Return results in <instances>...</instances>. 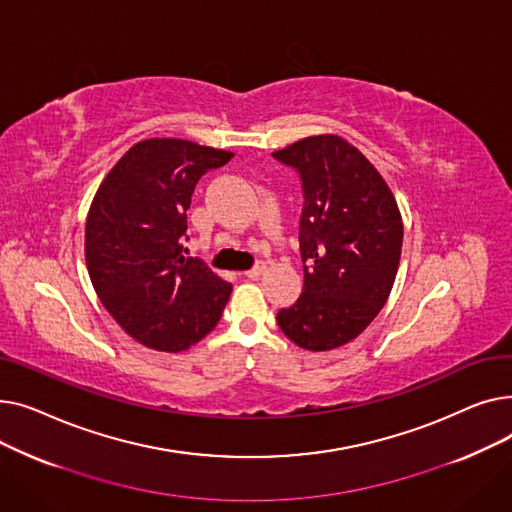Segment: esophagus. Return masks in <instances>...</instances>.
<instances>
[{
	"mask_svg": "<svg viewBox=\"0 0 512 512\" xmlns=\"http://www.w3.org/2000/svg\"><path fill=\"white\" fill-rule=\"evenodd\" d=\"M263 272H265V263H263V261H257V263L251 267L249 272H245V276H247V278H251V280H257Z\"/></svg>",
	"mask_w": 512,
	"mask_h": 512,
	"instance_id": "34e87169",
	"label": "esophagus"
}]
</instances>
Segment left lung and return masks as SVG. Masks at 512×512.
Segmentation results:
<instances>
[{
	"instance_id": "1",
	"label": "left lung",
	"mask_w": 512,
	"mask_h": 512,
	"mask_svg": "<svg viewBox=\"0 0 512 512\" xmlns=\"http://www.w3.org/2000/svg\"><path fill=\"white\" fill-rule=\"evenodd\" d=\"M301 178L299 247L305 284L280 309V330L307 351L357 338L386 305L398 272L402 220L394 195L367 157L336 134L272 153Z\"/></svg>"
}]
</instances>
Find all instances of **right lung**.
Here are the masks:
<instances>
[{"label": "right lung", "instance_id": "obj_1", "mask_svg": "<svg viewBox=\"0 0 512 512\" xmlns=\"http://www.w3.org/2000/svg\"><path fill=\"white\" fill-rule=\"evenodd\" d=\"M232 157L182 139H147L124 153L91 203L85 255L95 292L126 334L155 351L197 344L228 303L232 284L184 257L182 240L199 178Z\"/></svg>", "mask_w": 512, "mask_h": 512}]
</instances>
